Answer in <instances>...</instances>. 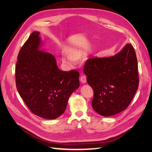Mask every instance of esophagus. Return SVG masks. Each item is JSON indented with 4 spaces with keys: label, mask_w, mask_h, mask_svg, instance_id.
<instances>
[{
    "label": "esophagus",
    "mask_w": 152,
    "mask_h": 152,
    "mask_svg": "<svg viewBox=\"0 0 152 152\" xmlns=\"http://www.w3.org/2000/svg\"><path fill=\"white\" fill-rule=\"evenodd\" d=\"M80 82H82V84H86V82H87V80H86V77L84 76V75H82V76L80 77Z\"/></svg>",
    "instance_id": "esophagus-1"
}]
</instances>
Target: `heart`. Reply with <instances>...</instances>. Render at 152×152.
I'll list each match as a JSON object with an SVG mask.
<instances>
[{
    "label": "heart",
    "instance_id": "b5f03b06",
    "mask_svg": "<svg viewBox=\"0 0 152 152\" xmlns=\"http://www.w3.org/2000/svg\"><path fill=\"white\" fill-rule=\"evenodd\" d=\"M66 54L69 59H70L71 60H72L73 61H79L82 56V52L80 51V50H77V49L68 50L66 52ZM62 61L63 63H65L66 64H70V63L66 61L65 59H63Z\"/></svg>",
    "mask_w": 152,
    "mask_h": 152
}]
</instances>
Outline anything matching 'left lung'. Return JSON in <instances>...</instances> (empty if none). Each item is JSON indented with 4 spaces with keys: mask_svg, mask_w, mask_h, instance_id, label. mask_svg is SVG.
I'll use <instances>...</instances> for the list:
<instances>
[{
    "mask_svg": "<svg viewBox=\"0 0 152 152\" xmlns=\"http://www.w3.org/2000/svg\"><path fill=\"white\" fill-rule=\"evenodd\" d=\"M84 72L94 91L92 107L102 116H112L126 109L138 88L137 61L129 43L114 56L89 58Z\"/></svg>",
    "mask_w": 152,
    "mask_h": 152,
    "instance_id": "left-lung-1",
    "label": "left lung"
}]
</instances>
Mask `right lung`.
I'll use <instances>...</instances> for the list:
<instances>
[{
    "label": "right lung",
    "mask_w": 152,
    "mask_h": 152,
    "mask_svg": "<svg viewBox=\"0 0 152 152\" xmlns=\"http://www.w3.org/2000/svg\"><path fill=\"white\" fill-rule=\"evenodd\" d=\"M40 32H32L21 48L16 65L18 93L30 111L55 119L65 112L70 95L79 87V73L58 68L53 55L44 52Z\"/></svg>",
    "instance_id": "1"
}]
</instances>
